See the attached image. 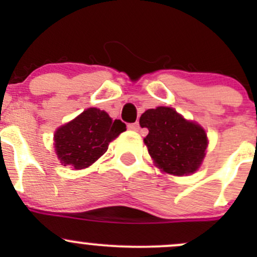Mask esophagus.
I'll return each instance as SVG.
<instances>
[{
	"label": "esophagus",
	"instance_id": "34e87169",
	"mask_svg": "<svg viewBox=\"0 0 257 257\" xmlns=\"http://www.w3.org/2000/svg\"><path fill=\"white\" fill-rule=\"evenodd\" d=\"M128 129H131L133 132H138L141 129V125H139V123H132L128 124Z\"/></svg>",
	"mask_w": 257,
	"mask_h": 257
}]
</instances>
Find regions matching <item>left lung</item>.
Here are the masks:
<instances>
[{"instance_id": "obj_1", "label": "left lung", "mask_w": 257, "mask_h": 257, "mask_svg": "<svg viewBox=\"0 0 257 257\" xmlns=\"http://www.w3.org/2000/svg\"><path fill=\"white\" fill-rule=\"evenodd\" d=\"M139 123L149 129L144 143L163 172L188 175L198 170L208 147L205 131L200 125L188 121L168 107L148 109Z\"/></svg>"}]
</instances>
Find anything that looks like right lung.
<instances>
[{
	"label": "right lung",
	"instance_id": "add662e5",
	"mask_svg": "<svg viewBox=\"0 0 257 257\" xmlns=\"http://www.w3.org/2000/svg\"><path fill=\"white\" fill-rule=\"evenodd\" d=\"M125 129L123 121L112 120L104 110L89 108L57 129L56 153L64 167L83 169L102 157L110 142Z\"/></svg>",
	"mask_w": 257,
	"mask_h": 257
}]
</instances>
